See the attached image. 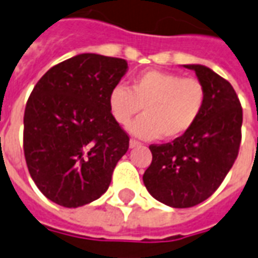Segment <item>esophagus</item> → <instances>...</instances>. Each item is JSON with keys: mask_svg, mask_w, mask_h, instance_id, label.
Listing matches in <instances>:
<instances>
[{"mask_svg": "<svg viewBox=\"0 0 258 258\" xmlns=\"http://www.w3.org/2000/svg\"><path fill=\"white\" fill-rule=\"evenodd\" d=\"M141 143H139L137 140H133V139H131V141H129V147L131 148H136V147H140Z\"/></svg>", "mask_w": 258, "mask_h": 258, "instance_id": "esophagus-1", "label": "esophagus"}]
</instances>
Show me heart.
<instances>
[{
	"label": "heart",
	"mask_w": 258,
	"mask_h": 258,
	"mask_svg": "<svg viewBox=\"0 0 258 258\" xmlns=\"http://www.w3.org/2000/svg\"><path fill=\"white\" fill-rule=\"evenodd\" d=\"M207 91L195 77L162 71H145L131 87L115 85L108 94V111L118 125L127 126L143 108L144 117L129 126L135 136L174 140L189 132L204 110Z\"/></svg>",
	"instance_id": "b5f03b06"
}]
</instances>
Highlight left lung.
Instances as JSON below:
<instances>
[{"label": "left lung", "mask_w": 258, "mask_h": 258, "mask_svg": "<svg viewBox=\"0 0 258 258\" xmlns=\"http://www.w3.org/2000/svg\"><path fill=\"white\" fill-rule=\"evenodd\" d=\"M207 91L195 126L173 143L150 145L152 163L143 175L151 196L173 208H189L214 193L238 156L242 107L232 85L212 69L190 63Z\"/></svg>", "instance_id": "obj_1"}]
</instances>
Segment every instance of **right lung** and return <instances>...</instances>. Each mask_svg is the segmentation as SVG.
<instances>
[{"mask_svg":"<svg viewBox=\"0 0 258 258\" xmlns=\"http://www.w3.org/2000/svg\"><path fill=\"white\" fill-rule=\"evenodd\" d=\"M126 72L122 58L84 53L48 69L34 87L24 111V156L48 200L77 208L108 189L129 137L107 99Z\"/></svg>","mask_w":258,"mask_h":258,"instance_id":"obj_1","label":"right lung"}]
</instances>
